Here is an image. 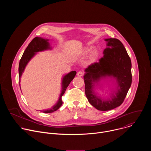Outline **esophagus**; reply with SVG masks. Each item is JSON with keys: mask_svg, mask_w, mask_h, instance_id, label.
<instances>
[{"mask_svg": "<svg viewBox=\"0 0 151 151\" xmlns=\"http://www.w3.org/2000/svg\"><path fill=\"white\" fill-rule=\"evenodd\" d=\"M83 75V73L82 72H81V71H79V72H78L77 73V76H79V77L82 76Z\"/></svg>", "mask_w": 151, "mask_h": 151, "instance_id": "obj_1", "label": "esophagus"}]
</instances>
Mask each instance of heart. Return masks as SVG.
<instances>
[{
  "instance_id": "obj_1",
  "label": "heart",
  "mask_w": 151,
  "mask_h": 151,
  "mask_svg": "<svg viewBox=\"0 0 151 151\" xmlns=\"http://www.w3.org/2000/svg\"><path fill=\"white\" fill-rule=\"evenodd\" d=\"M91 48H92V47H87L83 48L82 51V54L83 55H86L91 51ZM98 54H99L98 51L97 50H94L91 52V54H90V57H89V58L87 60V63H91L94 62L96 60V58L97 57Z\"/></svg>"
}]
</instances>
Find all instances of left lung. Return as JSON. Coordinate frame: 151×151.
<instances>
[{
    "label": "left lung",
    "mask_w": 151,
    "mask_h": 151,
    "mask_svg": "<svg viewBox=\"0 0 151 151\" xmlns=\"http://www.w3.org/2000/svg\"><path fill=\"white\" fill-rule=\"evenodd\" d=\"M104 40L106 47L103 57L99 63L86 69L83 76L85 95L89 103L101 111L119 106L132 82V61L122 42L115 38H107ZM99 89L105 90V92L109 91V94L106 98L103 97L99 94Z\"/></svg>",
    "instance_id": "8db88e82"
}]
</instances>
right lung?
I'll use <instances>...</instances> for the list:
<instances>
[{
	"mask_svg": "<svg viewBox=\"0 0 151 151\" xmlns=\"http://www.w3.org/2000/svg\"><path fill=\"white\" fill-rule=\"evenodd\" d=\"M49 41L50 39H44L41 37H36L29 44L28 47L24 51L23 56L21 57L19 63L18 72L19 87L21 82L20 79L26 69V67L27 66V64L29 63V61L37 54V52L52 50V47H51L50 43L49 42ZM76 74V71H71L70 72L64 75L63 76L61 80V91L57 102L54 106H52L51 108L39 111L44 113H52L54 112V111H56L57 109L60 108V107L63 104L61 97L64 94V93H65L67 87H68L71 81L73 79Z\"/></svg>",
	"mask_w": 151,
	"mask_h": 151,
	"instance_id": "1",
	"label": "right lung"
}]
</instances>
